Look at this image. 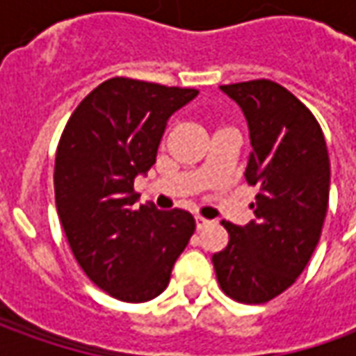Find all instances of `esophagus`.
Instances as JSON below:
<instances>
[{
    "mask_svg": "<svg viewBox=\"0 0 356 356\" xmlns=\"http://www.w3.org/2000/svg\"><path fill=\"white\" fill-rule=\"evenodd\" d=\"M212 222L210 220H206V218H202V216H196V227L198 229H204L206 226H210Z\"/></svg>",
    "mask_w": 356,
    "mask_h": 356,
    "instance_id": "esophagus-1",
    "label": "esophagus"
}]
</instances>
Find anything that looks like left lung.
<instances>
[{"instance_id":"1","label":"left lung","mask_w":356,"mask_h":356,"mask_svg":"<svg viewBox=\"0 0 356 356\" xmlns=\"http://www.w3.org/2000/svg\"><path fill=\"white\" fill-rule=\"evenodd\" d=\"M220 89L245 115L253 148L245 180L259 194L248 226L222 222L229 241L212 264L227 297L259 305L293 285L319 243L329 208V152L317 118L285 87L255 79Z\"/></svg>"}]
</instances>
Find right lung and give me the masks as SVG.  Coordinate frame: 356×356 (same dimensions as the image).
Returning a JSON list of instances; mask_svg holds the SVG:
<instances>
[{
  "instance_id": "obj_1",
  "label": "right lung",
  "mask_w": 356,
  "mask_h": 356,
  "mask_svg": "<svg viewBox=\"0 0 356 356\" xmlns=\"http://www.w3.org/2000/svg\"><path fill=\"white\" fill-rule=\"evenodd\" d=\"M196 89L115 76L81 101L55 156V202L76 264L99 289L127 303L160 295L196 222L186 210L134 208V178L156 162L172 113Z\"/></svg>"
}]
</instances>
